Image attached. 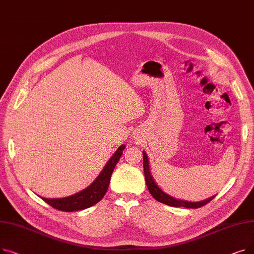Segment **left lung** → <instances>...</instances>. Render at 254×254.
<instances>
[{"mask_svg":"<svg viewBox=\"0 0 254 254\" xmlns=\"http://www.w3.org/2000/svg\"><path fill=\"white\" fill-rule=\"evenodd\" d=\"M143 168H144V175H145V181L146 184H147V189L151 195L156 199L157 202L166 204L171 207H184V208H201L208 204L210 201H212L214 196H212L206 201L203 202H197V203H191V202H186V201H181V199H176L174 197H172L165 193L161 189L158 188L156 183L154 182L152 176L150 175V171H149V165H148V157L146 155L145 152H143Z\"/></svg>","mask_w":254,"mask_h":254,"instance_id":"left-lung-1","label":"left lung"}]
</instances>
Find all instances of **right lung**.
I'll list each match as a JSON object with an SVG mask.
<instances>
[{"label": "right lung", "mask_w": 254, "mask_h": 254, "mask_svg": "<svg viewBox=\"0 0 254 254\" xmlns=\"http://www.w3.org/2000/svg\"><path fill=\"white\" fill-rule=\"evenodd\" d=\"M125 148H126L125 145L120 146V147L116 150V152L113 154V156L109 159V162L107 163L106 167L102 171L100 176L95 180V182L90 184L84 190L68 197H63V198L42 197V199L51 207L64 212L84 210L86 208H89L95 204H97L103 198L107 190H108L112 172L116 164L118 163L120 156H122L123 150Z\"/></svg>", "instance_id": "add662e5"}]
</instances>
